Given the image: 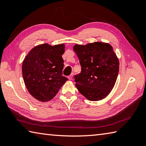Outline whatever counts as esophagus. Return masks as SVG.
<instances>
[{"instance_id": "34e87169", "label": "esophagus", "mask_w": 146, "mask_h": 146, "mask_svg": "<svg viewBox=\"0 0 146 146\" xmlns=\"http://www.w3.org/2000/svg\"><path fill=\"white\" fill-rule=\"evenodd\" d=\"M73 74H71L70 75H69V76H68V78L70 80H71L73 79Z\"/></svg>"}]
</instances>
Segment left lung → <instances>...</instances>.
<instances>
[{"label":"left lung","mask_w":146,"mask_h":146,"mask_svg":"<svg viewBox=\"0 0 146 146\" xmlns=\"http://www.w3.org/2000/svg\"><path fill=\"white\" fill-rule=\"evenodd\" d=\"M74 51L82 71L75 75V85L81 94L92 101L106 97L113 88L119 70V61L111 46L95 42L75 44Z\"/></svg>","instance_id":"left-lung-1"}]
</instances>
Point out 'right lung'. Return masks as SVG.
Segmentation results:
<instances>
[{
    "instance_id": "1",
    "label": "right lung",
    "mask_w": 146,
    "mask_h": 146,
    "mask_svg": "<svg viewBox=\"0 0 146 146\" xmlns=\"http://www.w3.org/2000/svg\"><path fill=\"white\" fill-rule=\"evenodd\" d=\"M64 44H42L33 48L23 63L25 85L34 98L41 102L51 100L68 80L63 76L64 61L61 56Z\"/></svg>"
}]
</instances>
